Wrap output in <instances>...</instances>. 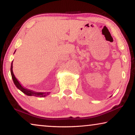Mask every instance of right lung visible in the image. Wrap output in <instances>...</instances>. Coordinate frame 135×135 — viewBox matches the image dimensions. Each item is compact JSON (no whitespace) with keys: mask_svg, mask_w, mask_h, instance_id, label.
Instances as JSON below:
<instances>
[{"mask_svg":"<svg viewBox=\"0 0 135 135\" xmlns=\"http://www.w3.org/2000/svg\"><path fill=\"white\" fill-rule=\"evenodd\" d=\"M15 51L14 53H15ZM10 72H11V75H12L13 81L15 86L17 87V88H18V89L20 90V91H21L23 93H25V95H26L27 96H33V97H45L46 96L49 95V94L50 93V92H47V93H45V92H36L34 91H32V90L24 88L23 86L20 84V82H18V80L16 79L15 76L13 72V61L12 62V64H11Z\"/></svg>","mask_w":135,"mask_h":135,"instance_id":"right-lung-1","label":"right lung"}]
</instances>
